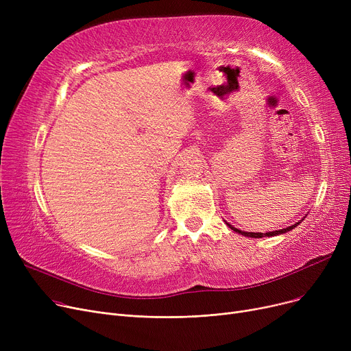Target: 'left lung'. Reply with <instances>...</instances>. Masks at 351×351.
<instances>
[{"instance_id":"8db88e82","label":"left lung","mask_w":351,"mask_h":351,"mask_svg":"<svg viewBox=\"0 0 351 351\" xmlns=\"http://www.w3.org/2000/svg\"><path fill=\"white\" fill-rule=\"evenodd\" d=\"M304 219V217H303ZM302 219V220H303ZM302 220L300 222H296L294 225H291V226H289V228H285V229H279V230H273V232H267V233H254V232H245V230H239L237 228H233L230 223H228V222H225L233 232H236V233H239V234H243V236H247V237H256V239H259V237H265V236H267V237H270V236H278V234H283V233H287V232H290L291 229H294L296 228L298 225H300L302 223Z\"/></svg>"}]
</instances>
